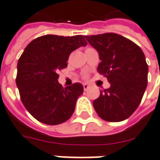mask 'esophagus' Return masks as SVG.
Wrapping results in <instances>:
<instances>
[{
  "mask_svg": "<svg viewBox=\"0 0 160 160\" xmlns=\"http://www.w3.org/2000/svg\"><path fill=\"white\" fill-rule=\"evenodd\" d=\"M83 88H84V90H88V88H89V85L88 84H87V83H84L83 84Z\"/></svg>",
  "mask_w": 160,
  "mask_h": 160,
  "instance_id": "1",
  "label": "esophagus"
}]
</instances>
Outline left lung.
<instances>
[{
  "instance_id": "8db88e82",
  "label": "left lung",
  "mask_w": 160,
  "mask_h": 160,
  "mask_svg": "<svg viewBox=\"0 0 160 160\" xmlns=\"http://www.w3.org/2000/svg\"><path fill=\"white\" fill-rule=\"evenodd\" d=\"M99 54L97 71L111 87L100 91L93 106L103 120L118 122L134 113L140 104L148 82V64L139 46L123 36L107 32L85 36Z\"/></svg>"
}]
</instances>
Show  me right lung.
Instances as JSON below:
<instances>
[{
	"label": "right lung",
	"instance_id": "right-lung-1",
	"mask_svg": "<svg viewBox=\"0 0 160 160\" xmlns=\"http://www.w3.org/2000/svg\"><path fill=\"white\" fill-rule=\"evenodd\" d=\"M86 45L82 35L48 34L32 41L21 55L16 83L24 106L40 122L58 125L72 117L83 86L63 88L58 72L67 66L71 53Z\"/></svg>",
	"mask_w": 160,
	"mask_h": 160
}]
</instances>
